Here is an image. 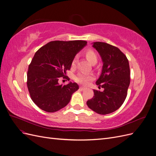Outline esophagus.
Returning <instances> with one entry per match:
<instances>
[{
    "mask_svg": "<svg viewBox=\"0 0 156 156\" xmlns=\"http://www.w3.org/2000/svg\"><path fill=\"white\" fill-rule=\"evenodd\" d=\"M79 89L81 90H85L86 89V88L85 87H80V88H79Z\"/></svg>",
    "mask_w": 156,
    "mask_h": 156,
    "instance_id": "1",
    "label": "esophagus"
}]
</instances>
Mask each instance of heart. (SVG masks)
I'll return each instance as SVG.
<instances>
[{"label": "heart", "instance_id": "obj_1", "mask_svg": "<svg viewBox=\"0 0 156 156\" xmlns=\"http://www.w3.org/2000/svg\"><path fill=\"white\" fill-rule=\"evenodd\" d=\"M84 56H85L87 59L90 63L94 64L97 62L98 56L93 50H91V49L87 50L85 52H84ZM76 62H77V58L74 57L72 61V63H71V65H72V67L75 66V64H76ZM93 79H94L93 75L83 73V72H80L77 73L76 76L75 77V81L79 83L84 84V85H87V84H89L90 82L92 81Z\"/></svg>", "mask_w": 156, "mask_h": 156}]
</instances>
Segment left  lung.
<instances>
[{"instance_id": "1", "label": "left lung", "mask_w": 156, "mask_h": 156, "mask_svg": "<svg viewBox=\"0 0 156 156\" xmlns=\"http://www.w3.org/2000/svg\"><path fill=\"white\" fill-rule=\"evenodd\" d=\"M93 47L100 53L103 63L96 84L104 90L103 92L94 90V97L87 104L98 114H110L119 109L126 98L130 83L129 61L115 46L96 41Z\"/></svg>"}]
</instances>
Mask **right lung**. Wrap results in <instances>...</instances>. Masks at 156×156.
I'll list each match as a JSON object with an SVG mask.
<instances>
[{"instance_id": "right-lung-1", "label": "right lung", "mask_w": 156, "mask_h": 156, "mask_svg": "<svg viewBox=\"0 0 156 156\" xmlns=\"http://www.w3.org/2000/svg\"><path fill=\"white\" fill-rule=\"evenodd\" d=\"M87 44L83 40L52 41L36 52L29 66L27 83L32 100L41 109L54 112L68 104L78 84L60 85L58 81L64 78L73 58Z\"/></svg>"}]
</instances>
